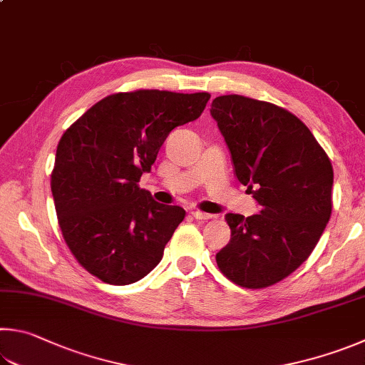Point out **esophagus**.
Returning <instances> with one entry per match:
<instances>
[{
    "label": "esophagus",
    "mask_w": 365,
    "mask_h": 365,
    "mask_svg": "<svg viewBox=\"0 0 365 365\" xmlns=\"http://www.w3.org/2000/svg\"><path fill=\"white\" fill-rule=\"evenodd\" d=\"M191 217L196 218V220H209V218H212L210 214H205V212L201 210H193L191 212Z\"/></svg>",
    "instance_id": "esophagus-1"
}]
</instances>
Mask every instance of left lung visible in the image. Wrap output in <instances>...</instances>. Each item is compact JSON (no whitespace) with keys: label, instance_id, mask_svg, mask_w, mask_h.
Segmentation results:
<instances>
[{"label":"left lung","instance_id":"obj_1","mask_svg":"<svg viewBox=\"0 0 365 365\" xmlns=\"http://www.w3.org/2000/svg\"><path fill=\"white\" fill-rule=\"evenodd\" d=\"M210 115L233 158L237 180L260 214H227L231 241L218 269L246 289H263L292 274L311 255L332 214L334 169L311 130L274 103L230 94Z\"/></svg>","mask_w":365,"mask_h":365}]
</instances>
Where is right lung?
Segmentation results:
<instances>
[{
    "instance_id": "1",
    "label": "right lung",
    "mask_w": 365,
    "mask_h": 365,
    "mask_svg": "<svg viewBox=\"0 0 365 365\" xmlns=\"http://www.w3.org/2000/svg\"><path fill=\"white\" fill-rule=\"evenodd\" d=\"M209 98L207 92H116L65 130L51 190L63 240L88 273L125 286L161 262L185 210L153 201L137 183L169 132L200 118Z\"/></svg>"
}]
</instances>
